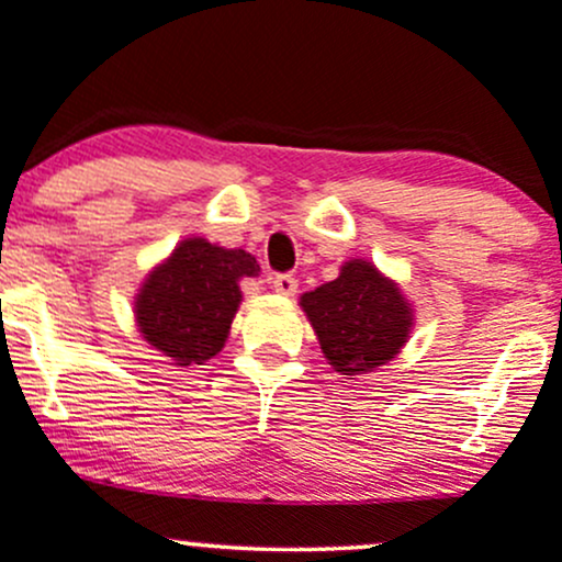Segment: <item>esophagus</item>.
Returning <instances> with one entry per match:
<instances>
[{
    "label": "esophagus",
    "instance_id": "esophagus-1",
    "mask_svg": "<svg viewBox=\"0 0 562 562\" xmlns=\"http://www.w3.org/2000/svg\"><path fill=\"white\" fill-rule=\"evenodd\" d=\"M271 288H274L280 295H293L299 291V280L293 274H277L271 277Z\"/></svg>",
    "mask_w": 562,
    "mask_h": 562
}]
</instances>
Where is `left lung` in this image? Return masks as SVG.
Segmentation results:
<instances>
[{
	"label": "left lung",
	"instance_id": "left-lung-1",
	"mask_svg": "<svg viewBox=\"0 0 562 562\" xmlns=\"http://www.w3.org/2000/svg\"><path fill=\"white\" fill-rule=\"evenodd\" d=\"M299 306L336 373L379 371L408 344L416 314L400 282L366 258H349L333 282L301 295Z\"/></svg>",
	"mask_w": 562,
	"mask_h": 562
}]
</instances>
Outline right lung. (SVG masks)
Masks as SVG:
<instances>
[{
	"label": "right lung",
	"mask_w": 562,
	"mask_h": 562,
	"mask_svg": "<svg viewBox=\"0 0 562 562\" xmlns=\"http://www.w3.org/2000/svg\"><path fill=\"white\" fill-rule=\"evenodd\" d=\"M256 258L187 237L140 282L133 301L138 333L176 366H202L224 349L243 304L239 282L258 277Z\"/></svg>",
	"instance_id": "obj_1"
}]
</instances>
